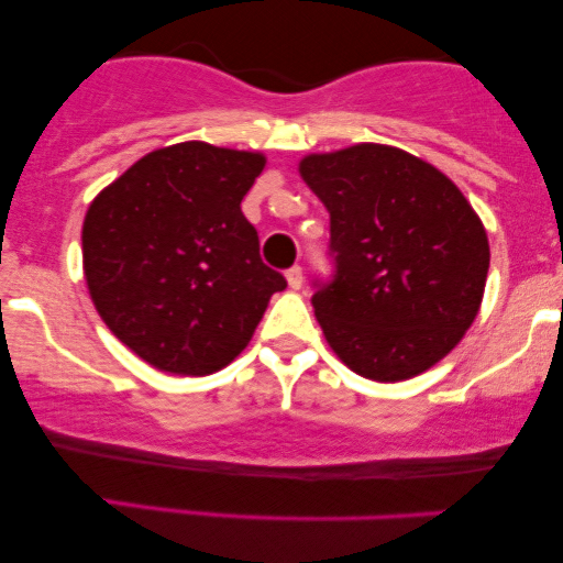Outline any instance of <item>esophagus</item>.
Here are the masks:
<instances>
[{
	"label": "esophagus",
	"instance_id": "obj_1",
	"mask_svg": "<svg viewBox=\"0 0 563 563\" xmlns=\"http://www.w3.org/2000/svg\"><path fill=\"white\" fill-rule=\"evenodd\" d=\"M286 280H288V286L294 288V290H299V288H301V283H303V273H301L299 264H294V267L288 269V273H286Z\"/></svg>",
	"mask_w": 563,
	"mask_h": 563
}]
</instances>
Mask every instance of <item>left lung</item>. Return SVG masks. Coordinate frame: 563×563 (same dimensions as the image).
<instances>
[{
    "mask_svg": "<svg viewBox=\"0 0 563 563\" xmlns=\"http://www.w3.org/2000/svg\"><path fill=\"white\" fill-rule=\"evenodd\" d=\"M299 172L331 214L335 273L312 296L325 341L371 380L429 371L479 312L489 269L482 219L442 172L399 147L314 153Z\"/></svg>",
    "mask_w": 563,
    "mask_h": 563,
    "instance_id": "obj_1",
    "label": "left lung"
}]
</instances>
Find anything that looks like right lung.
Segmentation results:
<instances>
[{
    "instance_id": "obj_1",
    "label": "right lung",
    "mask_w": 563,
    "mask_h": 563,
    "mask_svg": "<svg viewBox=\"0 0 563 563\" xmlns=\"http://www.w3.org/2000/svg\"><path fill=\"white\" fill-rule=\"evenodd\" d=\"M262 169V153L177 142L142 156L89 203V296L147 365L174 376L222 371L286 288L241 211Z\"/></svg>"
}]
</instances>
